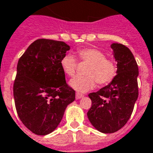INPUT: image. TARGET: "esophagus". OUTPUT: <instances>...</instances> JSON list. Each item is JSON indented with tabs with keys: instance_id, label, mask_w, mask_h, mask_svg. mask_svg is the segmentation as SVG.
I'll use <instances>...</instances> for the list:
<instances>
[{
	"instance_id": "1",
	"label": "esophagus",
	"mask_w": 153,
	"mask_h": 153,
	"mask_svg": "<svg viewBox=\"0 0 153 153\" xmlns=\"http://www.w3.org/2000/svg\"><path fill=\"white\" fill-rule=\"evenodd\" d=\"M82 97H84V95L83 94H79V93H76V95H75V98L77 99V100H79V99H81Z\"/></svg>"
}]
</instances>
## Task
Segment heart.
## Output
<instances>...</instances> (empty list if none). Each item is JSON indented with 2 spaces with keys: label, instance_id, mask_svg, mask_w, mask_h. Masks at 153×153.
<instances>
[{
  "label": "heart",
  "instance_id": "obj_1",
  "mask_svg": "<svg viewBox=\"0 0 153 153\" xmlns=\"http://www.w3.org/2000/svg\"><path fill=\"white\" fill-rule=\"evenodd\" d=\"M78 59L81 63L88 66L85 70V76H76L72 79L69 85L79 92H86L92 90L96 83L105 85L111 83L117 74L118 67L116 62L112 59L105 57V54L96 48H83L77 52ZM60 65L63 72L67 76L72 77L78 68L76 59L71 54L63 56Z\"/></svg>",
  "mask_w": 153,
  "mask_h": 153
}]
</instances>
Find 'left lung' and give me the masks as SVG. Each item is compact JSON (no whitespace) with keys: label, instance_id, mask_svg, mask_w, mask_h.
<instances>
[{"label":"left lung","instance_id":"left-lung-1","mask_svg":"<svg viewBox=\"0 0 153 153\" xmlns=\"http://www.w3.org/2000/svg\"><path fill=\"white\" fill-rule=\"evenodd\" d=\"M118 71L106 86L89 94L91 107L87 116L94 128L113 133L122 128L133 111L138 97V66L132 53L120 43H112Z\"/></svg>","mask_w":153,"mask_h":153}]
</instances>
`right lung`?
I'll return each instance as SVG.
<instances>
[{
    "label": "right lung",
    "instance_id": "obj_1",
    "mask_svg": "<svg viewBox=\"0 0 153 153\" xmlns=\"http://www.w3.org/2000/svg\"><path fill=\"white\" fill-rule=\"evenodd\" d=\"M69 49L64 42L40 38L18 60L13 85L16 110L23 125L36 135L54 131L75 99L60 65Z\"/></svg>",
    "mask_w": 153,
    "mask_h": 153
}]
</instances>
